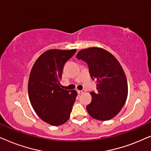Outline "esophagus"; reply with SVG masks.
<instances>
[{
  "label": "esophagus",
  "mask_w": 151,
  "mask_h": 151,
  "mask_svg": "<svg viewBox=\"0 0 151 151\" xmlns=\"http://www.w3.org/2000/svg\"><path fill=\"white\" fill-rule=\"evenodd\" d=\"M86 92V90H77V92L79 94H83L84 92Z\"/></svg>",
  "instance_id": "obj_1"
}]
</instances>
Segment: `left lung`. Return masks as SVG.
Listing matches in <instances>:
<instances>
[{
	"mask_svg": "<svg viewBox=\"0 0 151 151\" xmlns=\"http://www.w3.org/2000/svg\"><path fill=\"white\" fill-rule=\"evenodd\" d=\"M77 58L88 64L90 77L96 82V91L90 93L92 101L86 106L88 114L101 121L112 119L123 108L128 96L122 65L112 54L99 47L81 50Z\"/></svg>",
	"mask_w": 151,
	"mask_h": 151,
	"instance_id": "1",
	"label": "left lung"
}]
</instances>
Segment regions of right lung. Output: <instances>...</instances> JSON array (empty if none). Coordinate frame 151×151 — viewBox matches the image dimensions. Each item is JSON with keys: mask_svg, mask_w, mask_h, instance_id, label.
<instances>
[{"mask_svg": "<svg viewBox=\"0 0 151 151\" xmlns=\"http://www.w3.org/2000/svg\"><path fill=\"white\" fill-rule=\"evenodd\" d=\"M77 50H50L38 58L28 81L29 101L36 113L52 126L69 119L77 92L60 87L64 64Z\"/></svg>", "mask_w": 151, "mask_h": 151, "instance_id": "obj_1", "label": "right lung"}]
</instances>
